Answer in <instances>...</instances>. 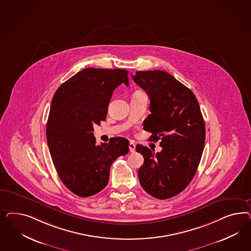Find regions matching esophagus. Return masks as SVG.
I'll use <instances>...</instances> for the list:
<instances>
[{"label": "esophagus", "mask_w": 251, "mask_h": 251, "mask_svg": "<svg viewBox=\"0 0 251 251\" xmlns=\"http://www.w3.org/2000/svg\"><path fill=\"white\" fill-rule=\"evenodd\" d=\"M129 152H135V144L133 142H130L129 144Z\"/></svg>", "instance_id": "esophagus-1"}]
</instances>
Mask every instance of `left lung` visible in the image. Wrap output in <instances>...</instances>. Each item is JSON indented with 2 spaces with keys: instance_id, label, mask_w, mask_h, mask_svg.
<instances>
[{
  "instance_id": "left-lung-1",
  "label": "left lung",
  "mask_w": 251,
  "mask_h": 251,
  "mask_svg": "<svg viewBox=\"0 0 251 251\" xmlns=\"http://www.w3.org/2000/svg\"><path fill=\"white\" fill-rule=\"evenodd\" d=\"M133 81L150 99L144 129L160 140L163 148L154 152L137 145L145 163L138 170L143 189L152 197L166 200L180 193L197 171L205 143V123L193 92L167 72L140 71Z\"/></svg>"
}]
</instances>
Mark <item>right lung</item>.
<instances>
[{
	"label": "right lung",
	"mask_w": 251,
	"mask_h": 251,
	"mask_svg": "<svg viewBox=\"0 0 251 251\" xmlns=\"http://www.w3.org/2000/svg\"><path fill=\"white\" fill-rule=\"evenodd\" d=\"M129 85L124 69L86 68L71 77L54 94L47 122V141L62 183L80 197L103 190L111 164L129 152V141L111 138L96 145L94 126L106 120L115 89Z\"/></svg>",
	"instance_id": "1"
}]
</instances>
